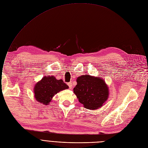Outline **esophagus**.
Returning <instances> with one entry per match:
<instances>
[{"label": "esophagus", "instance_id": "esophagus-1", "mask_svg": "<svg viewBox=\"0 0 148 148\" xmlns=\"http://www.w3.org/2000/svg\"><path fill=\"white\" fill-rule=\"evenodd\" d=\"M67 85H68V86H69L70 89H72V83L71 82L67 83Z\"/></svg>", "mask_w": 148, "mask_h": 148}]
</instances>
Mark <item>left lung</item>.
Returning <instances> with one entry per match:
<instances>
[{
  "label": "left lung",
  "mask_w": 148,
  "mask_h": 148,
  "mask_svg": "<svg viewBox=\"0 0 148 148\" xmlns=\"http://www.w3.org/2000/svg\"><path fill=\"white\" fill-rule=\"evenodd\" d=\"M73 89L79 103L89 110H96L103 106L108 97V89L99 77L82 75L77 78Z\"/></svg>",
  "instance_id": "obj_1"
}]
</instances>
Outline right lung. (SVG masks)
<instances>
[{
	"mask_svg": "<svg viewBox=\"0 0 148 148\" xmlns=\"http://www.w3.org/2000/svg\"><path fill=\"white\" fill-rule=\"evenodd\" d=\"M68 88L62 79L58 80L53 76H45L34 87L35 97L39 103L47 105L55 94Z\"/></svg>",
	"mask_w": 148,
	"mask_h": 148,
	"instance_id": "right-lung-1",
	"label": "right lung"
}]
</instances>
